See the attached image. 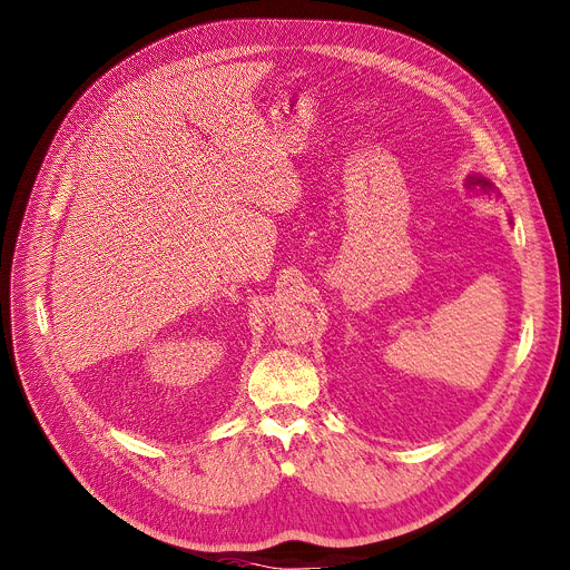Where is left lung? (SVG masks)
<instances>
[{
  "instance_id": "1",
  "label": "left lung",
  "mask_w": 570,
  "mask_h": 570,
  "mask_svg": "<svg viewBox=\"0 0 570 570\" xmlns=\"http://www.w3.org/2000/svg\"><path fill=\"white\" fill-rule=\"evenodd\" d=\"M470 184H472V186H481L483 190H492V184L485 181V179H481V177H470Z\"/></svg>"
}]
</instances>
